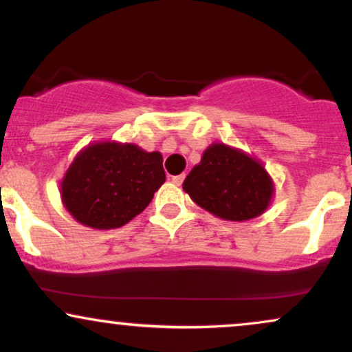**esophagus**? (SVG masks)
Here are the masks:
<instances>
[{"mask_svg":"<svg viewBox=\"0 0 352 352\" xmlns=\"http://www.w3.org/2000/svg\"><path fill=\"white\" fill-rule=\"evenodd\" d=\"M184 180H185V173H180V175H173L172 177V182L175 185H182V184H184Z\"/></svg>","mask_w":352,"mask_h":352,"instance_id":"34e87169","label":"esophagus"}]
</instances>
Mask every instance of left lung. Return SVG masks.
<instances>
[{"label":"left lung","mask_w":352,"mask_h":352,"mask_svg":"<svg viewBox=\"0 0 352 352\" xmlns=\"http://www.w3.org/2000/svg\"><path fill=\"white\" fill-rule=\"evenodd\" d=\"M190 198L214 217L245 221L259 217L274 193L265 168L224 144H213L184 182Z\"/></svg>","instance_id":"1"}]
</instances>
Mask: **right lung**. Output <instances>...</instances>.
<instances>
[{
    "mask_svg": "<svg viewBox=\"0 0 352 352\" xmlns=\"http://www.w3.org/2000/svg\"><path fill=\"white\" fill-rule=\"evenodd\" d=\"M165 182L162 155L133 144L88 146L62 182V200L77 221L113 230L146 210Z\"/></svg>",
    "mask_w": 352,
    "mask_h": 352,
    "instance_id": "right-lung-1",
    "label": "right lung"
}]
</instances>
